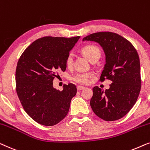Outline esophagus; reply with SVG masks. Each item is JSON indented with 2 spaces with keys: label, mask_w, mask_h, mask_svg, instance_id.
Returning a JSON list of instances; mask_svg holds the SVG:
<instances>
[{
  "label": "esophagus",
  "mask_w": 150,
  "mask_h": 150,
  "mask_svg": "<svg viewBox=\"0 0 150 150\" xmlns=\"http://www.w3.org/2000/svg\"><path fill=\"white\" fill-rule=\"evenodd\" d=\"M83 88H84V87L81 86H77V91H81V90H83Z\"/></svg>",
  "instance_id": "34e87169"
}]
</instances>
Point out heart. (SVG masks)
I'll return each instance as SVG.
<instances>
[{
    "label": "heart",
    "mask_w": 150,
    "mask_h": 150,
    "mask_svg": "<svg viewBox=\"0 0 150 150\" xmlns=\"http://www.w3.org/2000/svg\"><path fill=\"white\" fill-rule=\"evenodd\" d=\"M81 52L90 61L92 62H95L100 58L101 55V52L100 49L97 46L88 45H86L82 47ZM74 55L71 52L68 54L66 58V65L67 67H71L73 64ZM94 76V73L91 71L88 72H79L72 76V80L77 83L80 84H87L88 83L90 79Z\"/></svg>",
    "instance_id": "obj_1"
}]
</instances>
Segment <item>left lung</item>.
Wrapping results in <instances>:
<instances>
[{"label": "left lung", "instance_id": "left-lung-1", "mask_svg": "<svg viewBox=\"0 0 150 150\" xmlns=\"http://www.w3.org/2000/svg\"><path fill=\"white\" fill-rule=\"evenodd\" d=\"M98 42L105 54V64L99 81H112L103 91L93 88L90 105L97 117L107 121L124 117L137 102L141 88L140 60L130 42L117 33L97 32L83 38V41Z\"/></svg>", "mask_w": 150, "mask_h": 150}]
</instances>
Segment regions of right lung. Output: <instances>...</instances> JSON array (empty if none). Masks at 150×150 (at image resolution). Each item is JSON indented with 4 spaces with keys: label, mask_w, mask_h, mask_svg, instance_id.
<instances>
[{
    "label": "right lung",
    "mask_w": 150,
    "mask_h": 150,
    "mask_svg": "<svg viewBox=\"0 0 150 150\" xmlns=\"http://www.w3.org/2000/svg\"><path fill=\"white\" fill-rule=\"evenodd\" d=\"M79 38H41L20 57L16 70L18 97L28 115L40 124L56 125L69 112L77 88L71 83L64 85L62 91H57L53 81L59 71H65L66 58Z\"/></svg>",
    "instance_id": "obj_1"
}]
</instances>
